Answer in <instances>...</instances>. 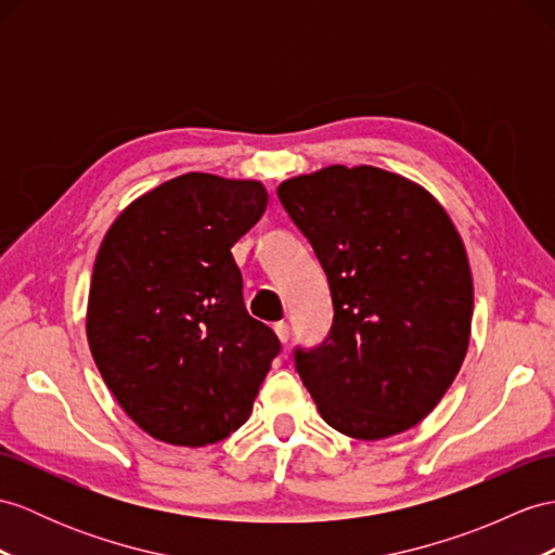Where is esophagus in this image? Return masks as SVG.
<instances>
[{
	"instance_id": "1",
	"label": "esophagus",
	"mask_w": 555,
	"mask_h": 555,
	"mask_svg": "<svg viewBox=\"0 0 555 555\" xmlns=\"http://www.w3.org/2000/svg\"><path fill=\"white\" fill-rule=\"evenodd\" d=\"M275 334L282 344H289V324L287 322H275Z\"/></svg>"
}]
</instances>
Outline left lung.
I'll list each match as a JSON object with an SVG mask.
<instances>
[{"label": "left lung", "mask_w": 555, "mask_h": 555, "mask_svg": "<svg viewBox=\"0 0 555 555\" xmlns=\"http://www.w3.org/2000/svg\"><path fill=\"white\" fill-rule=\"evenodd\" d=\"M278 197L332 292L327 339L294 350L318 412L358 440L416 426L448 393L470 336L473 278L448 211L367 165L294 176Z\"/></svg>", "instance_id": "1"}]
</instances>
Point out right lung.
<instances>
[{"mask_svg": "<svg viewBox=\"0 0 555 555\" xmlns=\"http://www.w3.org/2000/svg\"><path fill=\"white\" fill-rule=\"evenodd\" d=\"M266 205L259 181L191 171L133 199L105 233L87 339L147 436L202 448L249 418L280 341L247 313L231 247Z\"/></svg>", "mask_w": 555, "mask_h": 555, "instance_id": "add662e5", "label": "right lung"}]
</instances>
